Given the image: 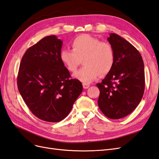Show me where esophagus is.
<instances>
[{
	"label": "esophagus",
	"instance_id": "1",
	"mask_svg": "<svg viewBox=\"0 0 159 159\" xmlns=\"http://www.w3.org/2000/svg\"><path fill=\"white\" fill-rule=\"evenodd\" d=\"M90 86L89 84H86V83H83V87L84 89H88Z\"/></svg>",
	"mask_w": 159,
	"mask_h": 159
}]
</instances>
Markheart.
I'll list each match as a JSON object with an SVG mask.
<instances>
[{"label":"heart","instance_id":"1","mask_svg":"<svg viewBox=\"0 0 159 159\" xmlns=\"http://www.w3.org/2000/svg\"><path fill=\"white\" fill-rule=\"evenodd\" d=\"M72 50L63 49L60 60L68 71L74 72L84 60V67L74 74L84 83L97 80L101 74L105 75L112 70L115 59L113 46L107 42H101L98 38L81 34L71 42Z\"/></svg>","mask_w":159,"mask_h":159}]
</instances>
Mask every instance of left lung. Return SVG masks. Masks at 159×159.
Instances as JSON below:
<instances>
[{
	"label": "left lung",
	"instance_id": "1",
	"mask_svg": "<svg viewBox=\"0 0 159 159\" xmlns=\"http://www.w3.org/2000/svg\"><path fill=\"white\" fill-rule=\"evenodd\" d=\"M115 50L112 70L97 84L100 93L98 103L105 116L125 117L140 103L145 91V70L142 57L131 44L116 34L107 38Z\"/></svg>",
	"mask_w": 159,
	"mask_h": 159
}]
</instances>
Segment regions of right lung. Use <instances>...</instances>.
Here are the masks:
<instances>
[{
    "instance_id": "obj_1",
    "label": "right lung",
    "mask_w": 159,
    "mask_h": 159,
    "mask_svg": "<svg viewBox=\"0 0 159 159\" xmlns=\"http://www.w3.org/2000/svg\"><path fill=\"white\" fill-rule=\"evenodd\" d=\"M61 46L54 35L42 38L25 52L17 77L24 102L36 117L48 122L68 116L83 90L60 60Z\"/></svg>"
}]
</instances>
